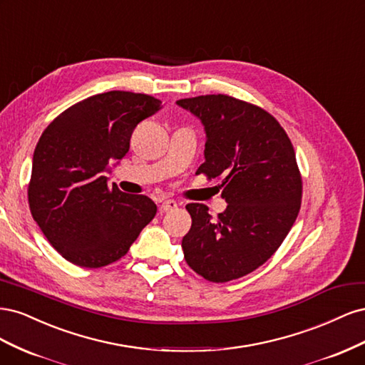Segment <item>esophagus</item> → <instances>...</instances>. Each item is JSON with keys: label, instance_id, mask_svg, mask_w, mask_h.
Instances as JSON below:
<instances>
[{"label": "esophagus", "instance_id": "esophagus-1", "mask_svg": "<svg viewBox=\"0 0 365 365\" xmlns=\"http://www.w3.org/2000/svg\"><path fill=\"white\" fill-rule=\"evenodd\" d=\"M178 208V202L173 201V200H165L161 202L160 205V212L164 213V212H173V210Z\"/></svg>", "mask_w": 365, "mask_h": 365}]
</instances>
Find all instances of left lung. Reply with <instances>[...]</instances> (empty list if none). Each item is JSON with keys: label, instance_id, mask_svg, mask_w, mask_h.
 Returning a JSON list of instances; mask_svg holds the SVG:
<instances>
[{"label": "left lung", "instance_id": "left-lung-1", "mask_svg": "<svg viewBox=\"0 0 365 365\" xmlns=\"http://www.w3.org/2000/svg\"><path fill=\"white\" fill-rule=\"evenodd\" d=\"M201 121L205 161L197 173L224 176L228 204L217 219L204 204L185 205L192 228L184 259L204 279L235 280L257 269L282 245L302 202V178L291 140L271 114L224 94L176 102Z\"/></svg>", "mask_w": 365, "mask_h": 365}]
</instances>
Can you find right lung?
I'll use <instances>...</instances> for the list:
<instances>
[{"label":"right lung","mask_w":365,"mask_h":365,"mask_svg":"<svg viewBox=\"0 0 365 365\" xmlns=\"http://www.w3.org/2000/svg\"><path fill=\"white\" fill-rule=\"evenodd\" d=\"M163 108L155 97L109 91L88 97L42 132L31 163L29 204L43 236L63 259L101 268L123 257L157 205L108 184L141 120Z\"/></svg>","instance_id":"obj_1"}]
</instances>
